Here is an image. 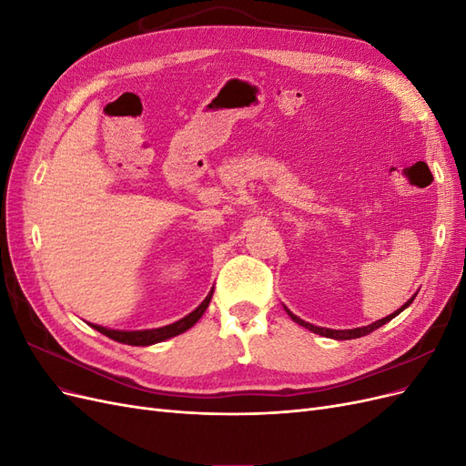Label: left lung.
<instances>
[{
	"label": "left lung",
	"instance_id": "8db88e82",
	"mask_svg": "<svg viewBox=\"0 0 466 466\" xmlns=\"http://www.w3.org/2000/svg\"><path fill=\"white\" fill-rule=\"evenodd\" d=\"M418 293H414L410 299H408L400 309H397V311L394 313H390L389 317H385V319H380V320H375V322H371V324H368V327H360V329H348V330H334V329H322V327H315V324H311V322H307V320H303V319H299L298 315H293L288 307H284L286 309V313L291 317V320H295L298 324H301V327H305L307 330H311V332H315V334H320V336H324V338H334V340H351V338H361V336H365V334H370V332H373V330H377L379 327H383V324H387L389 320H392L394 317L397 315H400L404 309L410 305L412 301H414V298H416Z\"/></svg>",
	"mask_w": 466,
	"mask_h": 466
}]
</instances>
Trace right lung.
Segmentation results:
<instances>
[{
  "label": "right lung",
  "mask_w": 466,
  "mask_h": 466,
  "mask_svg": "<svg viewBox=\"0 0 466 466\" xmlns=\"http://www.w3.org/2000/svg\"><path fill=\"white\" fill-rule=\"evenodd\" d=\"M211 295H214V289H211L206 299L194 309L192 313H188L187 317H182L180 320L173 322V324H167V327H159V329H146V330H115V329H106L101 327V324H91L95 330H98L101 334L112 338V340H116L120 344H128V346H151V344H157L163 340H168V338L178 336L182 332H187L188 329H192L196 322L200 320V317L206 313V309L211 301Z\"/></svg>",
  "instance_id": "obj_1"
}]
</instances>
